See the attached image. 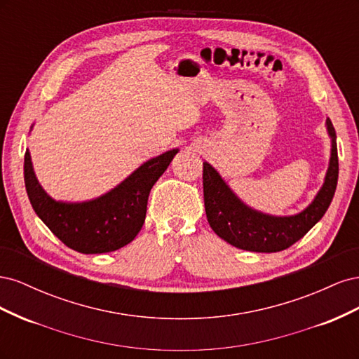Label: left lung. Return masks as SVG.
Masks as SVG:
<instances>
[{"label":"left lung","instance_id":"1","mask_svg":"<svg viewBox=\"0 0 359 359\" xmlns=\"http://www.w3.org/2000/svg\"><path fill=\"white\" fill-rule=\"evenodd\" d=\"M332 139L330 168L318 196L306 210L290 217H273L248 208L210 165L203 163V202L211 229L233 247L257 253H276L289 248L316 224L334 198L339 180L335 130L327 119Z\"/></svg>","mask_w":359,"mask_h":359}]
</instances>
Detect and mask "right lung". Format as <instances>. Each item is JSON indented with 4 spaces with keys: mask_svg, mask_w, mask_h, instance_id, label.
Listing matches in <instances>:
<instances>
[{
    "mask_svg": "<svg viewBox=\"0 0 359 359\" xmlns=\"http://www.w3.org/2000/svg\"><path fill=\"white\" fill-rule=\"evenodd\" d=\"M178 149L151 158L104 196L82 203L57 202L45 193L25 151L24 178L28 199L61 243L83 255L109 253L127 245L142 229L149 191Z\"/></svg>",
    "mask_w": 359,
    "mask_h": 359,
    "instance_id": "obj_1",
    "label": "right lung"
}]
</instances>
